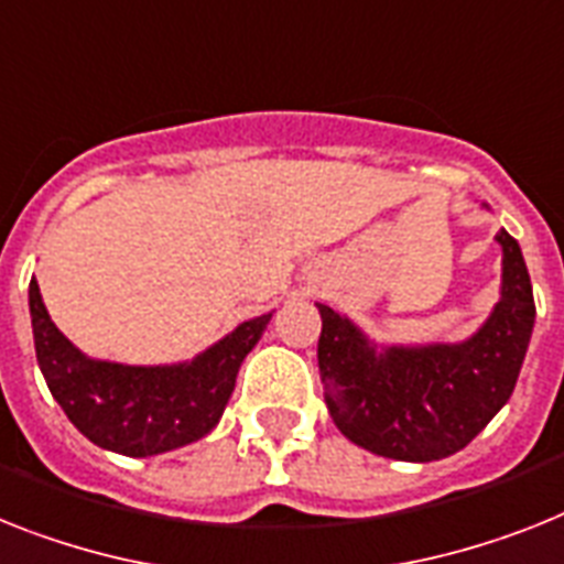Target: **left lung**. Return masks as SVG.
<instances>
[{
    "label": "left lung",
    "mask_w": 564,
    "mask_h": 564,
    "mask_svg": "<svg viewBox=\"0 0 564 564\" xmlns=\"http://www.w3.org/2000/svg\"><path fill=\"white\" fill-rule=\"evenodd\" d=\"M496 241L499 302L458 343H377L351 316L316 302L325 406L351 444L412 464L441 460L464 449L510 400L536 305L519 241L507 230Z\"/></svg>",
    "instance_id": "8db88e82"
}]
</instances>
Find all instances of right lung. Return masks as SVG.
<instances>
[{"mask_svg": "<svg viewBox=\"0 0 564 564\" xmlns=\"http://www.w3.org/2000/svg\"><path fill=\"white\" fill-rule=\"evenodd\" d=\"M28 308L36 362L54 400L91 444L129 458L172 453L216 430L241 362L273 316L245 319L193 360L126 366L83 355L54 325L36 279L28 288Z\"/></svg>", "mask_w": 564, "mask_h": 564, "instance_id": "obj_1", "label": "right lung"}]
</instances>
